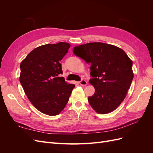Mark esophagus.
I'll list each match as a JSON object with an SVG mask.
<instances>
[{
    "label": "esophagus",
    "mask_w": 153,
    "mask_h": 153,
    "mask_svg": "<svg viewBox=\"0 0 153 153\" xmlns=\"http://www.w3.org/2000/svg\"><path fill=\"white\" fill-rule=\"evenodd\" d=\"M79 83H80V84L81 85H84V86H85V85H87V81L85 80H82L81 81H80L79 82Z\"/></svg>",
    "instance_id": "1"
}]
</instances>
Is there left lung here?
<instances>
[{"instance_id":"obj_1","label":"left lung","mask_w":153,"mask_h":153,"mask_svg":"<svg viewBox=\"0 0 153 153\" xmlns=\"http://www.w3.org/2000/svg\"><path fill=\"white\" fill-rule=\"evenodd\" d=\"M73 53L91 63L89 83L95 88L88 101L97 113L108 114L122 103L133 78V62L115 46L94 42L74 47Z\"/></svg>"}]
</instances>
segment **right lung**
<instances>
[{"mask_svg": "<svg viewBox=\"0 0 153 153\" xmlns=\"http://www.w3.org/2000/svg\"><path fill=\"white\" fill-rule=\"evenodd\" d=\"M70 47L68 43L47 44L34 49L20 64V82L27 98L41 112L58 115L75 87L69 84L60 63Z\"/></svg>", "mask_w": 153, "mask_h": 153, "instance_id": "obj_1", "label": "right lung"}]
</instances>
